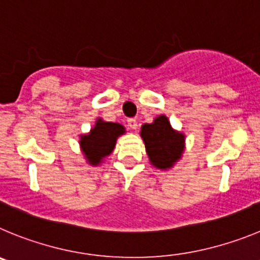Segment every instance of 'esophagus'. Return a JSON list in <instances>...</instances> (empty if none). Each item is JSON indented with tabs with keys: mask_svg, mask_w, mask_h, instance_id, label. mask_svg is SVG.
<instances>
[{
	"mask_svg": "<svg viewBox=\"0 0 260 260\" xmlns=\"http://www.w3.org/2000/svg\"><path fill=\"white\" fill-rule=\"evenodd\" d=\"M127 125H128V127L133 128V130H135V128H137V126H138L137 119H135V118H128L127 119Z\"/></svg>",
	"mask_w": 260,
	"mask_h": 260,
	"instance_id": "obj_1",
	"label": "esophagus"
}]
</instances>
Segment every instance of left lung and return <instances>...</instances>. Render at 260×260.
Returning <instances> with one entry per match:
<instances>
[{
    "label": "left lung",
    "instance_id": "8db88e82",
    "mask_svg": "<svg viewBox=\"0 0 260 260\" xmlns=\"http://www.w3.org/2000/svg\"><path fill=\"white\" fill-rule=\"evenodd\" d=\"M150 161L160 169H168L181 157L185 137L174 132L165 116L152 123H144L141 132Z\"/></svg>",
    "mask_w": 260,
    "mask_h": 260
}]
</instances>
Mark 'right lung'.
<instances>
[{"label":"right lung","mask_w":260,"mask_h":260,"mask_svg":"<svg viewBox=\"0 0 260 260\" xmlns=\"http://www.w3.org/2000/svg\"><path fill=\"white\" fill-rule=\"evenodd\" d=\"M123 133L125 127L122 125L98 119L91 133L80 139V146L89 164L98 165L103 157L109 155L116 146L117 138Z\"/></svg>","instance_id":"add662e5"}]
</instances>
